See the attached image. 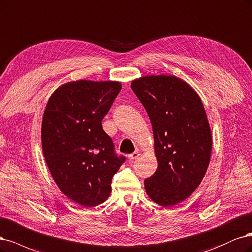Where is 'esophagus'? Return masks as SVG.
Instances as JSON below:
<instances>
[{
  "mask_svg": "<svg viewBox=\"0 0 252 252\" xmlns=\"http://www.w3.org/2000/svg\"><path fill=\"white\" fill-rule=\"evenodd\" d=\"M139 155H140V154H139V152H134V153H132V154H129V155L127 156V158H128V160L129 161H134L135 159H137L138 157H139Z\"/></svg>",
  "mask_w": 252,
  "mask_h": 252,
  "instance_id": "esophagus-1",
  "label": "esophagus"
}]
</instances>
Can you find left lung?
Returning <instances> with one entry per match:
<instances>
[{"instance_id":"left-lung-1","label":"left lung","mask_w":252,"mask_h":252,"mask_svg":"<svg viewBox=\"0 0 252 252\" xmlns=\"http://www.w3.org/2000/svg\"><path fill=\"white\" fill-rule=\"evenodd\" d=\"M132 90L153 126L158 168L144 180L149 197L169 207L188 199L204 177L212 153V132L198 94L176 76L138 78Z\"/></svg>"}]
</instances>
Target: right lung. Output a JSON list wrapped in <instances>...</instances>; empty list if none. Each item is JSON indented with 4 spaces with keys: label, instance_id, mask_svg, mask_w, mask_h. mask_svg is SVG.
Returning a JSON list of instances; mask_svg holds the SVG:
<instances>
[{
    "label": "right lung",
    "instance_id": "right-lung-1",
    "mask_svg": "<svg viewBox=\"0 0 252 252\" xmlns=\"http://www.w3.org/2000/svg\"><path fill=\"white\" fill-rule=\"evenodd\" d=\"M120 90L117 82L67 83L55 90L44 113L46 163L60 189L86 207L107 200L112 178L126 161L101 125Z\"/></svg>",
    "mask_w": 252,
    "mask_h": 252
}]
</instances>
